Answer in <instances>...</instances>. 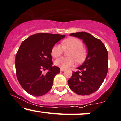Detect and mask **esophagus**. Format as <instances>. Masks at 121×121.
<instances>
[{
	"label": "esophagus",
	"mask_w": 121,
	"mask_h": 121,
	"mask_svg": "<svg viewBox=\"0 0 121 121\" xmlns=\"http://www.w3.org/2000/svg\"><path fill=\"white\" fill-rule=\"evenodd\" d=\"M60 70H61V72H63V71L65 70V69H62V68H61Z\"/></svg>",
	"instance_id": "34e87169"
}]
</instances>
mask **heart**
<instances>
[{
  "instance_id": "1",
  "label": "heart",
  "mask_w": 121,
  "mask_h": 121,
  "mask_svg": "<svg viewBox=\"0 0 121 121\" xmlns=\"http://www.w3.org/2000/svg\"><path fill=\"white\" fill-rule=\"evenodd\" d=\"M65 50H70L68 56L70 57H60L55 61L56 66L66 69L74 64V58L77 62H82L86 56V51L83 48V43L76 38H69L62 42V46L55 44L51 49V55L53 57H57L61 55Z\"/></svg>"
}]
</instances>
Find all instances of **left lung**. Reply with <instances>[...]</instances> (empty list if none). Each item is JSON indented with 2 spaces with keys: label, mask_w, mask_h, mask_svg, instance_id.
Segmentation results:
<instances>
[{
  "label": "left lung",
  "mask_w": 121,
  "mask_h": 121,
  "mask_svg": "<svg viewBox=\"0 0 121 121\" xmlns=\"http://www.w3.org/2000/svg\"><path fill=\"white\" fill-rule=\"evenodd\" d=\"M82 39L87 47L85 60L73 72L68 80L71 90L79 95H88L97 91L105 78L108 69V53L102 42L86 32L72 33Z\"/></svg>",
  "instance_id": "left-lung-1"
}]
</instances>
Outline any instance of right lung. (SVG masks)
<instances>
[{"label":"right lung","mask_w":121,"mask_h":121,"mask_svg":"<svg viewBox=\"0 0 121 121\" xmlns=\"http://www.w3.org/2000/svg\"><path fill=\"white\" fill-rule=\"evenodd\" d=\"M65 37L64 35L38 33L22 42L16 56V72L20 85L28 94L41 96L52 88L53 78L60 69L52 66L51 49ZM43 69L48 70L45 75L41 73Z\"/></svg>","instance_id":"1"}]
</instances>
